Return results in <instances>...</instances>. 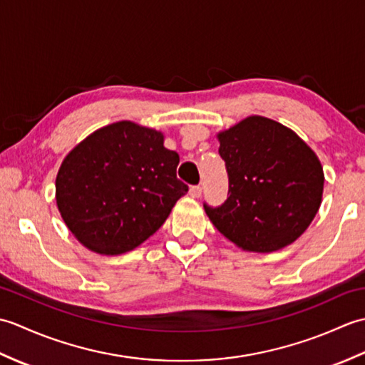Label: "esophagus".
Returning <instances> with one entry per match:
<instances>
[{
  "label": "esophagus",
  "instance_id": "obj_1",
  "mask_svg": "<svg viewBox=\"0 0 365 365\" xmlns=\"http://www.w3.org/2000/svg\"><path fill=\"white\" fill-rule=\"evenodd\" d=\"M190 196L195 197V199L200 197V196H202V188H200L199 185H195V187H191L190 188Z\"/></svg>",
  "mask_w": 365,
  "mask_h": 365
}]
</instances>
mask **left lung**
Here are the masks:
<instances>
[{"label": "left lung", "instance_id": "left-lung-1", "mask_svg": "<svg viewBox=\"0 0 365 365\" xmlns=\"http://www.w3.org/2000/svg\"><path fill=\"white\" fill-rule=\"evenodd\" d=\"M227 199L204 204L213 226L245 251L273 252L304 234L322 204L323 168L293 130L251 115L221 131Z\"/></svg>", "mask_w": 365, "mask_h": 365}]
</instances>
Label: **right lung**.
<instances>
[{"label":"right lung","instance_id":"1","mask_svg":"<svg viewBox=\"0 0 365 365\" xmlns=\"http://www.w3.org/2000/svg\"><path fill=\"white\" fill-rule=\"evenodd\" d=\"M153 128L120 120L100 128L64 158L56 204L68 230L88 250L118 255L157 232L188 185L180 158Z\"/></svg>","mask_w":365,"mask_h":365}]
</instances>
